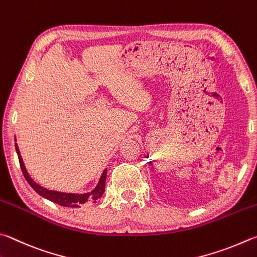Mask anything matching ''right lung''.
<instances>
[{"label": "right lung", "instance_id": "right-lung-1", "mask_svg": "<svg viewBox=\"0 0 257 257\" xmlns=\"http://www.w3.org/2000/svg\"><path fill=\"white\" fill-rule=\"evenodd\" d=\"M16 151L19 157V162H20V166L22 170V173L25 175L26 180L30 186L34 189L37 193L45 199L49 200V201H53L55 203L59 204V206L63 207H69V208H80L81 206L85 203H91L95 202L97 199H100L104 193L105 190V179H106V169L103 171V173L101 174L100 180L97 182V184L94 189L90 192L86 193H67V192H59V191H54V190H48L44 188V186L39 185L38 183L32 180L30 174L28 173V171L25 166V163L21 157L20 151H19V147L16 143Z\"/></svg>", "mask_w": 257, "mask_h": 257}]
</instances>
